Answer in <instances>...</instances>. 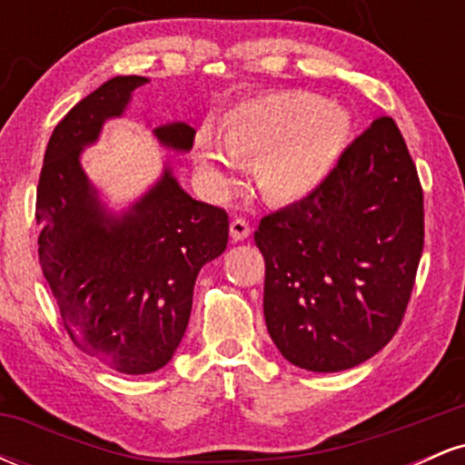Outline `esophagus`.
Segmentation results:
<instances>
[{"label":"esophagus","instance_id":"34e87169","mask_svg":"<svg viewBox=\"0 0 465 465\" xmlns=\"http://www.w3.org/2000/svg\"><path fill=\"white\" fill-rule=\"evenodd\" d=\"M229 233H232L233 242H240V240H247L251 233L249 223L244 218H233L232 225H229Z\"/></svg>","mask_w":465,"mask_h":465}]
</instances>
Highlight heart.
Masks as SVG:
<instances>
[{"instance_id":"heart-1","label":"heart","mask_w":465,"mask_h":465,"mask_svg":"<svg viewBox=\"0 0 465 465\" xmlns=\"http://www.w3.org/2000/svg\"><path fill=\"white\" fill-rule=\"evenodd\" d=\"M354 120L336 100L302 89L271 92L233 104L223 115L221 143L207 129L194 137L203 181L214 194L238 185L240 163H255L266 199L295 203L334 173L348 148Z\"/></svg>"}]
</instances>
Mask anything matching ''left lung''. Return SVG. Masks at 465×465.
I'll return each mask as SVG.
<instances>
[{
	"label": "left lung",
	"mask_w": 465,
	"mask_h": 465,
	"mask_svg": "<svg viewBox=\"0 0 465 465\" xmlns=\"http://www.w3.org/2000/svg\"><path fill=\"white\" fill-rule=\"evenodd\" d=\"M264 319L282 356L308 371H343L396 334L424 247V196L402 133L376 122L328 181L264 216Z\"/></svg>",
	"instance_id": "1"
}]
</instances>
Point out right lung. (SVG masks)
<instances>
[{
    "mask_svg": "<svg viewBox=\"0 0 465 465\" xmlns=\"http://www.w3.org/2000/svg\"><path fill=\"white\" fill-rule=\"evenodd\" d=\"M143 76H115L63 117L47 142L36 221L39 262L63 323L84 354L140 376L168 365L192 312L199 271L227 247L225 210L192 199L163 162L159 179L126 207L109 205L83 168V153L120 120ZM170 153L192 151L185 122L153 124Z\"/></svg>",
    "mask_w": 465,
    "mask_h": 465,
    "instance_id": "add662e5",
    "label": "right lung"
}]
</instances>
